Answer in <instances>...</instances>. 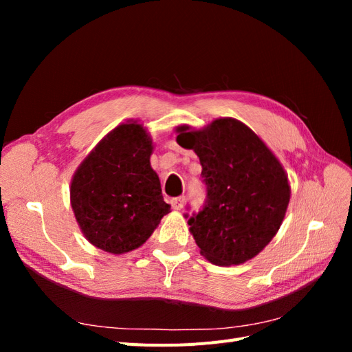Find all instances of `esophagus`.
Wrapping results in <instances>:
<instances>
[{"label":"esophagus","mask_w":352,"mask_h":352,"mask_svg":"<svg viewBox=\"0 0 352 352\" xmlns=\"http://www.w3.org/2000/svg\"><path fill=\"white\" fill-rule=\"evenodd\" d=\"M184 204H185V197H177V198L172 199V207L175 210H182Z\"/></svg>","instance_id":"esophagus-1"}]
</instances>
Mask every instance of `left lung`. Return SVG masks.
<instances>
[{"mask_svg":"<svg viewBox=\"0 0 352 352\" xmlns=\"http://www.w3.org/2000/svg\"><path fill=\"white\" fill-rule=\"evenodd\" d=\"M176 132L177 144L199 157L207 186L204 208L188 220L201 255L216 265L254 258L278 233L289 204L283 166L257 133L232 117L202 129L182 124Z\"/></svg>","mask_w":352,"mask_h":352,"instance_id":"left-lung-1","label":"left lung"}]
</instances>
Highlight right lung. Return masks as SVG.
<instances>
[{
	"instance_id": "obj_1",
	"label": "right lung",
	"mask_w": 352,
	"mask_h": 352,
	"mask_svg": "<svg viewBox=\"0 0 352 352\" xmlns=\"http://www.w3.org/2000/svg\"><path fill=\"white\" fill-rule=\"evenodd\" d=\"M154 145L138 120L105 135L85 157L70 182V204L94 247L120 255L153 235L170 206L150 157Z\"/></svg>"
}]
</instances>
